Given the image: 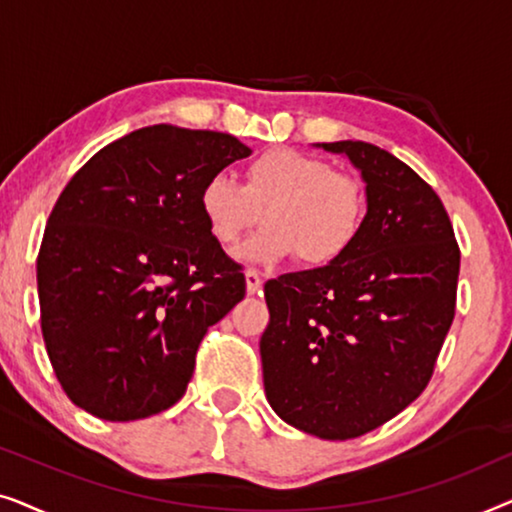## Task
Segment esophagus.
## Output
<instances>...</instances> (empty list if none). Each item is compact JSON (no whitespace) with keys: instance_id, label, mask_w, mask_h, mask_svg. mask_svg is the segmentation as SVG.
Masks as SVG:
<instances>
[{"instance_id":"1","label":"esophagus","mask_w":512,"mask_h":512,"mask_svg":"<svg viewBox=\"0 0 512 512\" xmlns=\"http://www.w3.org/2000/svg\"><path fill=\"white\" fill-rule=\"evenodd\" d=\"M244 279H247V293L249 296H254V293H258L261 291V286H263V279H261V275H258V270H247L244 272Z\"/></svg>"}]
</instances>
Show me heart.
Segmentation results:
<instances>
[{"mask_svg":"<svg viewBox=\"0 0 512 512\" xmlns=\"http://www.w3.org/2000/svg\"><path fill=\"white\" fill-rule=\"evenodd\" d=\"M198 207L209 235L226 249L263 214L268 228L240 249L247 261L275 263L296 254L305 268H324L361 237L368 195L359 179L326 160L296 149H270L247 165L242 186L223 172L202 181Z\"/></svg>","mask_w":512,"mask_h":512,"instance_id":"obj_1","label":"heart"}]
</instances>
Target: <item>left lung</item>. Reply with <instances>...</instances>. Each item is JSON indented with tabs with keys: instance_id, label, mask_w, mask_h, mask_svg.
Returning <instances> with one entry per match:
<instances>
[{
	"instance_id": "8db88e82",
	"label": "left lung",
	"mask_w": 512,
	"mask_h": 512,
	"mask_svg": "<svg viewBox=\"0 0 512 512\" xmlns=\"http://www.w3.org/2000/svg\"><path fill=\"white\" fill-rule=\"evenodd\" d=\"M345 153L366 181V228L331 265L265 282V396L296 429L347 440L408 408L429 384L457 310L461 251L438 193L368 142Z\"/></svg>"
}]
</instances>
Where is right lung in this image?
Returning <instances> with one entry per match:
<instances>
[{"label": "right lung", "instance_id": "obj_1", "mask_svg": "<svg viewBox=\"0 0 512 512\" xmlns=\"http://www.w3.org/2000/svg\"><path fill=\"white\" fill-rule=\"evenodd\" d=\"M249 153L226 132L149 125L97 151L62 188L37 284L48 359L74 405L132 422L186 394L207 328L247 293L198 193Z\"/></svg>", "mask_w": 512, "mask_h": 512}]
</instances>
